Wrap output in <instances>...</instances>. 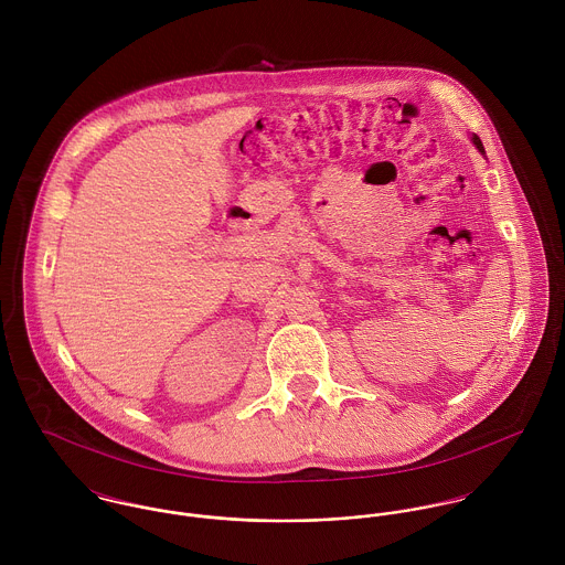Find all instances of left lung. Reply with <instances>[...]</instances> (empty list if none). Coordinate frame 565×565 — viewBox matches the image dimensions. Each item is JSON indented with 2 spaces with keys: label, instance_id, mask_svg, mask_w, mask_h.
<instances>
[{
  "label": "left lung",
  "instance_id": "obj_1",
  "mask_svg": "<svg viewBox=\"0 0 565 565\" xmlns=\"http://www.w3.org/2000/svg\"><path fill=\"white\" fill-rule=\"evenodd\" d=\"M472 143H475V146H477V150H479V152H481V154H484L483 143H481V139H479V137H477V135H472Z\"/></svg>",
  "mask_w": 565,
  "mask_h": 565
}]
</instances>
